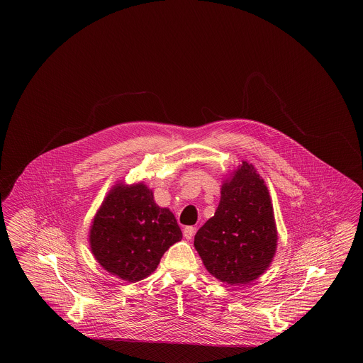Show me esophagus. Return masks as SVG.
<instances>
[{
  "label": "esophagus",
  "mask_w": 363,
  "mask_h": 363,
  "mask_svg": "<svg viewBox=\"0 0 363 363\" xmlns=\"http://www.w3.org/2000/svg\"><path fill=\"white\" fill-rule=\"evenodd\" d=\"M194 233H196V228H194L193 225H186V227L184 228V237H185L186 240H191L193 235H194Z\"/></svg>",
  "instance_id": "34e87169"
}]
</instances>
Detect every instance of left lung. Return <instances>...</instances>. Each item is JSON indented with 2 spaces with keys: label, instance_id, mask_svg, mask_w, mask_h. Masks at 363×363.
Returning <instances> with one entry per match:
<instances>
[{
  "label": "left lung",
  "instance_id": "1",
  "mask_svg": "<svg viewBox=\"0 0 363 363\" xmlns=\"http://www.w3.org/2000/svg\"><path fill=\"white\" fill-rule=\"evenodd\" d=\"M269 191L247 162L225 179L215 215L194 235V247L212 277L246 284L262 275L277 253Z\"/></svg>",
  "mask_w": 363,
  "mask_h": 363
}]
</instances>
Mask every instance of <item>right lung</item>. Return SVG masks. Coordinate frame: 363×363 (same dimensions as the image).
Listing matches in <instances>:
<instances>
[{"label": "right lung", "instance_id": "right-lung-1", "mask_svg": "<svg viewBox=\"0 0 363 363\" xmlns=\"http://www.w3.org/2000/svg\"><path fill=\"white\" fill-rule=\"evenodd\" d=\"M182 240L169 208L154 201L143 182L117 184L98 209L89 230L91 252L111 275L135 283L150 277L164 252Z\"/></svg>", "mask_w": 363, "mask_h": 363}]
</instances>
